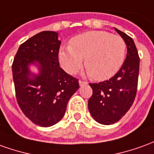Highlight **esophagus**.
Wrapping results in <instances>:
<instances>
[{
	"label": "esophagus",
	"mask_w": 154,
	"mask_h": 154,
	"mask_svg": "<svg viewBox=\"0 0 154 154\" xmlns=\"http://www.w3.org/2000/svg\"><path fill=\"white\" fill-rule=\"evenodd\" d=\"M79 85H80V87H82V86H84V85H88V82H83V81L79 80Z\"/></svg>",
	"instance_id": "obj_1"
}]
</instances>
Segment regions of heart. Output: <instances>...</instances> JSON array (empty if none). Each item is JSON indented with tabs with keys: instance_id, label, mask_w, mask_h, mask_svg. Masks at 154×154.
Listing matches in <instances>:
<instances>
[{
	"instance_id": "b5f03b06",
	"label": "heart",
	"mask_w": 154,
	"mask_h": 154,
	"mask_svg": "<svg viewBox=\"0 0 154 154\" xmlns=\"http://www.w3.org/2000/svg\"><path fill=\"white\" fill-rule=\"evenodd\" d=\"M127 46L121 36L104 31H92L75 36L70 46L58 52L61 66L67 73L75 74L85 65L87 74L97 81L113 77L124 63Z\"/></svg>"
}]
</instances>
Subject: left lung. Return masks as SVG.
Wrapping results in <instances>:
<instances>
[{"instance_id": "8db88e82", "label": "left lung", "mask_w": 154, "mask_h": 154, "mask_svg": "<svg viewBox=\"0 0 154 154\" xmlns=\"http://www.w3.org/2000/svg\"><path fill=\"white\" fill-rule=\"evenodd\" d=\"M114 29L125 41L127 57L122 67L109 80L90 83L92 95L88 104L93 119L103 125L117 122L129 110L135 99L139 72V57L133 40Z\"/></svg>"}]
</instances>
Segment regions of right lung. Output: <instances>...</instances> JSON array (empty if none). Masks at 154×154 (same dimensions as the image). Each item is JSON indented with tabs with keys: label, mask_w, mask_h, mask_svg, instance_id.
<instances>
[{
	"label": "right lung",
	"mask_w": 154,
	"mask_h": 154,
	"mask_svg": "<svg viewBox=\"0 0 154 154\" xmlns=\"http://www.w3.org/2000/svg\"><path fill=\"white\" fill-rule=\"evenodd\" d=\"M60 45L57 32H39L21 44L12 64L19 107L33 123L45 128L63 118L68 101L79 88L77 78L59 66Z\"/></svg>",
	"instance_id": "1"
}]
</instances>
